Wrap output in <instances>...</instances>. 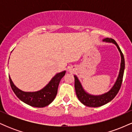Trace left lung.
Here are the masks:
<instances>
[{
	"mask_svg": "<svg viewBox=\"0 0 132 132\" xmlns=\"http://www.w3.org/2000/svg\"><path fill=\"white\" fill-rule=\"evenodd\" d=\"M102 41L106 43H112L114 44L117 47L121 56L120 68L119 76H118L117 79L115 84H113V87L108 92H105L103 94L97 95H92L87 93L83 88L81 82L79 81L78 77L76 75L74 76L75 80V90L78 99L84 105L90 107H97L105 105L108 102H110L116 96L120 89L121 85H122L124 70H125V60H124L123 54L116 41L112 38H106Z\"/></svg>",
	"mask_w": 132,
	"mask_h": 132,
	"instance_id": "8db88e82",
	"label": "left lung"
}]
</instances>
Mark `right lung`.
Wrapping results in <instances>:
<instances>
[{"instance_id":"add662e5","label":"right lung","mask_w":132,"mask_h":132,"mask_svg":"<svg viewBox=\"0 0 132 132\" xmlns=\"http://www.w3.org/2000/svg\"><path fill=\"white\" fill-rule=\"evenodd\" d=\"M65 74L66 71L57 73L43 89L35 92H25L19 89L13 84L10 76L9 81L13 92L22 102L32 107H44L55 99L60 82Z\"/></svg>"}]
</instances>
